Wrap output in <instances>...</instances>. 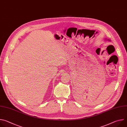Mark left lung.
Segmentation results:
<instances>
[{
    "label": "left lung",
    "mask_w": 127,
    "mask_h": 127,
    "mask_svg": "<svg viewBox=\"0 0 127 127\" xmlns=\"http://www.w3.org/2000/svg\"><path fill=\"white\" fill-rule=\"evenodd\" d=\"M105 40H107V41H110V40H109V39H106L105 38Z\"/></svg>",
    "instance_id": "8db88e82"
}]
</instances>
